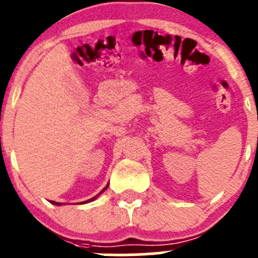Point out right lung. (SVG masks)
I'll use <instances>...</instances> for the list:
<instances>
[{
    "instance_id": "obj_1",
    "label": "right lung",
    "mask_w": 258,
    "mask_h": 258,
    "mask_svg": "<svg viewBox=\"0 0 258 258\" xmlns=\"http://www.w3.org/2000/svg\"><path fill=\"white\" fill-rule=\"evenodd\" d=\"M107 187H108V184H107V186H106V187H105V188H103V189H102V191H101V192H100V194H98V195H96V196H95V197H92V199H90V200H87V201H85V202H83V204H88V202H92V201H95V200H96V199H97V197H98V196H100V195H101V194H102V192H105V191H106V189H107ZM49 202H51V204H52V205H56V206H61V205H62V204H59V202H54V201H49Z\"/></svg>"
}]
</instances>
